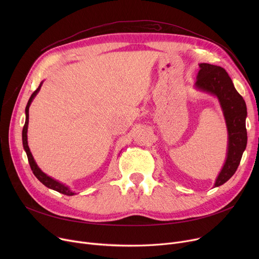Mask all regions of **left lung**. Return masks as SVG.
Segmentation results:
<instances>
[{"mask_svg": "<svg viewBox=\"0 0 259 259\" xmlns=\"http://www.w3.org/2000/svg\"><path fill=\"white\" fill-rule=\"evenodd\" d=\"M195 89L209 93L220 102L228 131L225 164L216 178L214 187H220L232 178L247 147V106L236 91L233 81L224 68L207 63L199 64Z\"/></svg>", "mask_w": 259, "mask_h": 259, "instance_id": "left-lung-1", "label": "left lung"}]
</instances>
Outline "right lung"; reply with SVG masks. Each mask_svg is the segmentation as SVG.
I'll use <instances>...</instances> for the list:
<instances>
[{
    "label": "right lung",
    "mask_w": 259,
    "mask_h": 259,
    "mask_svg": "<svg viewBox=\"0 0 259 259\" xmlns=\"http://www.w3.org/2000/svg\"><path fill=\"white\" fill-rule=\"evenodd\" d=\"M43 85V81L42 83L39 84V86L37 87V89L31 94V97L28 101V103H27V106H26V109H25V114H26V120H25V125H24V128H23V132H22V140H23V147H24V150L27 154V157H28V161H29V165H30V168L33 172V174L35 175V178L42 183L44 186H46L47 188L49 189H52L54 190V191H58L62 194H65V195H69V196H72L76 193H74L72 190L66 186L65 184L54 180L52 178H50L49 175H47L46 173H44L42 170L39 169V167L36 165V162L30 152V149H29V146H28V141H27V131H28V122H29V107L33 101V99L35 98V95L38 93L40 87H42Z\"/></svg>",
    "instance_id": "obj_1"
}]
</instances>
